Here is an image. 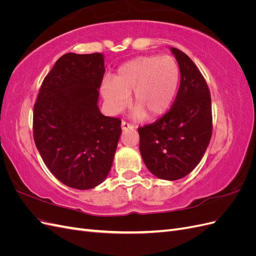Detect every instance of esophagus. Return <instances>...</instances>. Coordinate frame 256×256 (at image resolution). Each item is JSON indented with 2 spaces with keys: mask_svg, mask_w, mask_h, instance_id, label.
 Listing matches in <instances>:
<instances>
[{
  "mask_svg": "<svg viewBox=\"0 0 256 256\" xmlns=\"http://www.w3.org/2000/svg\"><path fill=\"white\" fill-rule=\"evenodd\" d=\"M122 128L124 130H126V129H134V125H132V124H129V122H125V120H122Z\"/></svg>",
  "mask_w": 256,
  "mask_h": 256,
  "instance_id": "1",
  "label": "esophagus"
}]
</instances>
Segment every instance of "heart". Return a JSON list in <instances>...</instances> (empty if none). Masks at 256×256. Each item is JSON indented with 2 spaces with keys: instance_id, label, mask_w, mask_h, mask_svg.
<instances>
[{
  "instance_id": "b5f03b06",
  "label": "heart",
  "mask_w": 256,
  "mask_h": 256,
  "mask_svg": "<svg viewBox=\"0 0 256 256\" xmlns=\"http://www.w3.org/2000/svg\"><path fill=\"white\" fill-rule=\"evenodd\" d=\"M180 70L170 56L134 58L120 67L114 80H106L102 94L112 113L122 111L134 92L136 115L157 118L166 113L176 97Z\"/></svg>"
}]
</instances>
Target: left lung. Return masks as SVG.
<instances>
[{
	"label": "left lung",
	"mask_w": 256,
	"mask_h": 256,
	"mask_svg": "<svg viewBox=\"0 0 256 256\" xmlns=\"http://www.w3.org/2000/svg\"><path fill=\"white\" fill-rule=\"evenodd\" d=\"M171 51L180 70L176 98L162 118L138 128L145 166L166 180H180L198 164L212 132L210 92L203 74L187 54Z\"/></svg>",
	"instance_id": "obj_1"
}]
</instances>
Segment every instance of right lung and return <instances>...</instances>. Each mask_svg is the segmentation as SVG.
Wrapping results in <instances>:
<instances>
[{
  "label": "right lung",
  "mask_w": 256,
  "mask_h": 256,
  "mask_svg": "<svg viewBox=\"0 0 256 256\" xmlns=\"http://www.w3.org/2000/svg\"><path fill=\"white\" fill-rule=\"evenodd\" d=\"M104 72L102 53H66L46 76L34 104L37 150L51 173L74 189L104 180L122 134V120L98 108Z\"/></svg>",
  "instance_id": "add662e5"
}]
</instances>
